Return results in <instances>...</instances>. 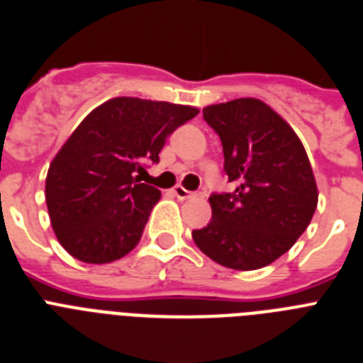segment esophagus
<instances>
[{
  "instance_id": "esophagus-1",
  "label": "esophagus",
  "mask_w": 363,
  "mask_h": 363,
  "mask_svg": "<svg viewBox=\"0 0 363 363\" xmlns=\"http://www.w3.org/2000/svg\"><path fill=\"white\" fill-rule=\"evenodd\" d=\"M173 194H175V196H177V199H181V201L191 199V197L197 196V194H194V191L186 190V188H182V186H175V188H173Z\"/></svg>"
}]
</instances>
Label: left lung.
Wrapping results in <instances>:
<instances>
[{
  "label": "left lung",
  "instance_id": "obj_1",
  "mask_svg": "<svg viewBox=\"0 0 363 363\" xmlns=\"http://www.w3.org/2000/svg\"><path fill=\"white\" fill-rule=\"evenodd\" d=\"M223 145L230 194H212V219L191 238L230 269L267 266L290 251L312 221L318 186L299 136L271 106L242 97L203 108Z\"/></svg>",
  "mask_w": 363,
  "mask_h": 363
}]
</instances>
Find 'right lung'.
Here are the masks:
<instances>
[{
  "mask_svg": "<svg viewBox=\"0 0 363 363\" xmlns=\"http://www.w3.org/2000/svg\"><path fill=\"white\" fill-rule=\"evenodd\" d=\"M197 108L114 97L94 108L60 147L45 177L57 240L73 258L108 264L138 245L160 190L140 182L166 138Z\"/></svg>",
  "mask_w": 363,
  "mask_h": 363,
  "instance_id": "1",
  "label": "right lung"
}]
</instances>
